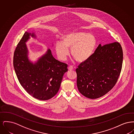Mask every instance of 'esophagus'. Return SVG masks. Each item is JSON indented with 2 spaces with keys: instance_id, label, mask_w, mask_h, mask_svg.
<instances>
[{
  "instance_id": "1",
  "label": "esophagus",
  "mask_w": 134,
  "mask_h": 134,
  "mask_svg": "<svg viewBox=\"0 0 134 134\" xmlns=\"http://www.w3.org/2000/svg\"><path fill=\"white\" fill-rule=\"evenodd\" d=\"M68 70H69V71H72V70H73V66H69V67H68Z\"/></svg>"
}]
</instances>
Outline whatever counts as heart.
I'll return each instance as SVG.
<instances>
[{
  "mask_svg": "<svg viewBox=\"0 0 134 134\" xmlns=\"http://www.w3.org/2000/svg\"><path fill=\"white\" fill-rule=\"evenodd\" d=\"M96 45L94 36L85 32H72L65 34L62 41H57L55 50L58 57L65 61L69 55L71 49L72 56L77 62L82 63L92 56Z\"/></svg>",
  "mask_w": 134,
  "mask_h": 134,
  "instance_id": "obj_1",
  "label": "heart"
}]
</instances>
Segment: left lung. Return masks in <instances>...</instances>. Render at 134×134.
<instances>
[{
	"mask_svg": "<svg viewBox=\"0 0 134 134\" xmlns=\"http://www.w3.org/2000/svg\"><path fill=\"white\" fill-rule=\"evenodd\" d=\"M122 60V50L119 43L99 44L89 59L76 69L79 91L90 99L107 94L118 81Z\"/></svg>",
	"mask_w": 134,
	"mask_h": 134,
	"instance_id": "obj_1",
	"label": "left lung"
}]
</instances>
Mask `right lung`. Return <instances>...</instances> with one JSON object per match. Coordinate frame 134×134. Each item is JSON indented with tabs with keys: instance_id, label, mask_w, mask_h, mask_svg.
I'll return each mask as SVG.
<instances>
[{
	"instance_id": "1",
	"label": "right lung",
	"mask_w": 134,
	"mask_h": 134,
	"mask_svg": "<svg viewBox=\"0 0 134 134\" xmlns=\"http://www.w3.org/2000/svg\"><path fill=\"white\" fill-rule=\"evenodd\" d=\"M34 32H26L20 40L13 56V67L19 83L32 97L41 100L52 98L57 93L67 65L56 60L48 49L35 63L29 60L26 45Z\"/></svg>"
}]
</instances>
